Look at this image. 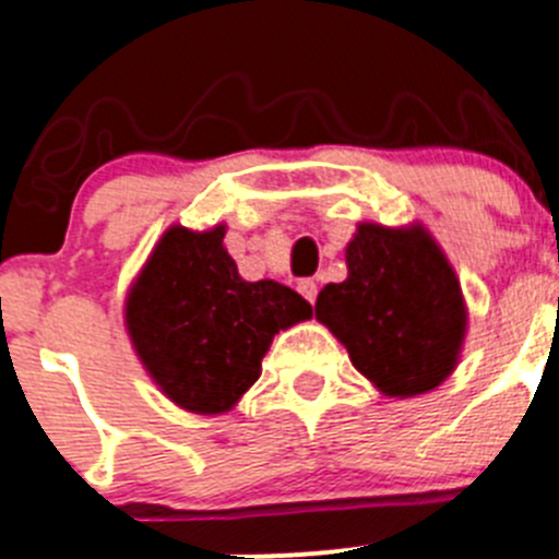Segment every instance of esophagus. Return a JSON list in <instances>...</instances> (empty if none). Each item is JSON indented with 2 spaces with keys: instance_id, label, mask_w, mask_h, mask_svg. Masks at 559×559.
Listing matches in <instances>:
<instances>
[{
  "instance_id": "esophagus-1",
  "label": "esophagus",
  "mask_w": 559,
  "mask_h": 559,
  "mask_svg": "<svg viewBox=\"0 0 559 559\" xmlns=\"http://www.w3.org/2000/svg\"><path fill=\"white\" fill-rule=\"evenodd\" d=\"M299 294L305 296V299L310 301V305H313L316 296H319V283H316V280H301V283H299Z\"/></svg>"
}]
</instances>
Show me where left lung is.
Instances as JSON below:
<instances>
[{
    "mask_svg": "<svg viewBox=\"0 0 559 559\" xmlns=\"http://www.w3.org/2000/svg\"><path fill=\"white\" fill-rule=\"evenodd\" d=\"M343 283L324 285L316 319L346 346L352 366L385 396L438 388L463 349L457 274L421 224H360L346 246Z\"/></svg>",
    "mask_w": 559,
    "mask_h": 559,
    "instance_id": "1",
    "label": "left lung"
}]
</instances>
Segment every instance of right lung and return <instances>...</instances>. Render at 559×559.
Instances as JSON below:
<instances>
[{
    "mask_svg": "<svg viewBox=\"0 0 559 559\" xmlns=\"http://www.w3.org/2000/svg\"><path fill=\"white\" fill-rule=\"evenodd\" d=\"M227 227H168L124 301L135 355L163 396L199 416L227 413L258 382L280 330L313 316L296 290L246 283L224 249Z\"/></svg>",
    "mask_w": 559,
    "mask_h": 559,
    "instance_id": "1",
    "label": "right lung"
}]
</instances>
